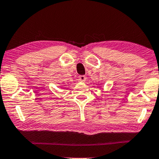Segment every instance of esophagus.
Segmentation results:
<instances>
[{
	"label": "esophagus",
	"instance_id": "esophagus-1",
	"mask_svg": "<svg viewBox=\"0 0 159 159\" xmlns=\"http://www.w3.org/2000/svg\"><path fill=\"white\" fill-rule=\"evenodd\" d=\"M85 80H86V77H85V76H79V77H78V80H79L80 82H81V83H84V82L85 81Z\"/></svg>",
	"mask_w": 159,
	"mask_h": 159
}]
</instances>
